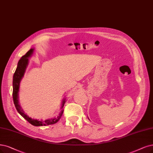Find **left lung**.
<instances>
[{"label": "left lung", "mask_w": 153, "mask_h": 153, "mask_svg": "<svg viewBox=\"0 0 153 153\" xmlns=\"http://www.w3.org/2000/svg\"><path fill=\"white\" fill-rule=\"evenodd\" d=\"M88 119H89V118H88Z\"/></svg>", "instance_id": "8db88e82"}]
</instances>
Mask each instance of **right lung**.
I'll use <instances>...</instances> for the list:
<instances>
[{
  "label": "right lung",
  "mask_w": 153,
  "mask_h": 153,
  "mask_svg": "<svg viewBox=\"0 0 153 153\" xmlns=\"http://www.w3.org/2000/svg\"><path fill=\"white\" fill-rule=\"evenodd\" d=\"M34 51H35V49L31 48L25 55L21 56V58L18 62V65H17V68L13 76V101H14V103L17 111H18L19 114L23 117L25 119H26L28 122L30 123L31 125L34 126H46L52 125V124H54L60 120V118H61L64 112V110L62 108H63L64 105L65 103L66 98H64V100H62L61 108H60L62 110L60 112L59 115L57 117H54L53 118H48V119H45V120L34 119V118H32L28 115H27L26 114H25V111H23V110L22 109L19 102V85H20V82L22 80V79L24 77L25 73L26 72L28 64H29V59L33 56Z\"/></svg>",
  "instance_id": "right-lung-1"
}]
</instances>
